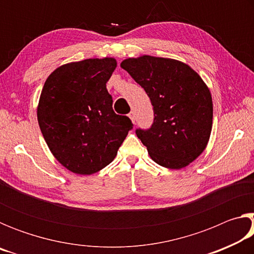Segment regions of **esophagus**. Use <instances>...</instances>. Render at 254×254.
Segmentation results:
<instances>
[{
  "mask_svg": "<svg viewBox=\"0 0 254 254\" xmlns=\"http://www.w3.org/2000/svg\"><path fill=\"white\" fill-rule=\"evenodd\" d=\"M128 118H130V120L132 121V123L135 122V115H134V112H131L130 114H128Z\"/></svg>",
  "mask_w": 254,
  "mask_h": 254,
  "instance_id": "34e87169",
  "label": "esophagus"
}]
</instances>
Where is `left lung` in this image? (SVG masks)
<instances>
[{"label": "left lung", "mask_w": 254, "mask_h": 254, "mask_svg": "<svg viewBox=\"0 0 254 254\" xmlns=\"http://www.w3.org/2000/svg\"><path fill=\"white\" fill-rule=\"evenodd\" d=\"M121 67L149 96L154 121L136 135L150 158L165 168L182 169L198 158L208 143L213 126L209 88L187 64L176 59L140 56Z\"/></svg>", "instance_id": "obj_1"}]
</instances>
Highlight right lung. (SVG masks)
Returning <instances> with one entry per match:
<instances>
[{
	"label": "right lung",
	"instance_id": "add662e5",
	"mask_svg": "<svg viewBox=\"0 0 254 254\" xmlns=\"http://www.w3.org/2000/svg\"><path fill=\"white\" fill-rule=\"evenodd\" d=\"M115 68L111 57L65 64L42 88L38 123L51 153L71 173L92 175L105 168L132 128L130 119L115 114L106 89Z\"/></svg>",
	"mask_w": 254,
	"mask_h": 254
}]
</instances>
